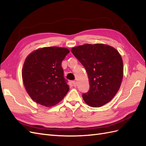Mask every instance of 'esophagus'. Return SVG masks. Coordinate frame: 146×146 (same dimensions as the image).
Instances as JSON below:
<instances>
[{
  "instance_id": "1",
  "label": "esophagus",
  "mask_w": 146,
  "mask_h": 146,
  "mask_svg": "<svg viewBox=\"0 0 146 146\" xmlns=\"http://www.w3.org/2000/svg\"><path fill=\"white\" fill-rule=\"evenodd\" d=\"M72 83L74 86H77V82L76 81H72Z\"/></svg>"
}]
</instances>
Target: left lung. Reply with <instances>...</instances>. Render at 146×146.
I'll use <instances>...</instances> for the list:
<instances>
[{
  "label": "left lung",
  "mask_w": 146,
  "mask_h": 146,
  "mask_svg": "<svg viewBox=\"0 0 146 146\" xmlns=\"http://www.w3.org/2000/svg\"><path fill=\"white\" fill-rule=\"evenodd\" d=\"M71 52L88 74L90 87L82 94L84 101L93 108L111 101L119 91L123 76V61L119 52L102 44L80 45Z\"/></svg>",
  "instance_id": "obj_1"
}]
</instances>
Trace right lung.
Returning <instances> with one entry per match:
<instances>
[{"label":"right lung","mask_w":146,"mask_h":146,"mask_svg":"<svg viewBox=\"0 0 146 146\" xmlns=\"http://www.w3.org/2000/svg\"><path fill=\"white\" fill-rule=\"evenodd\" d=\"M69 52L68 48L50 46L36 50L27 56L23 80L27 93L35 102L52 107L68 92L69 86L61 63Z\"/></svg>","instance_id":"add662e5"}]
</instances>
